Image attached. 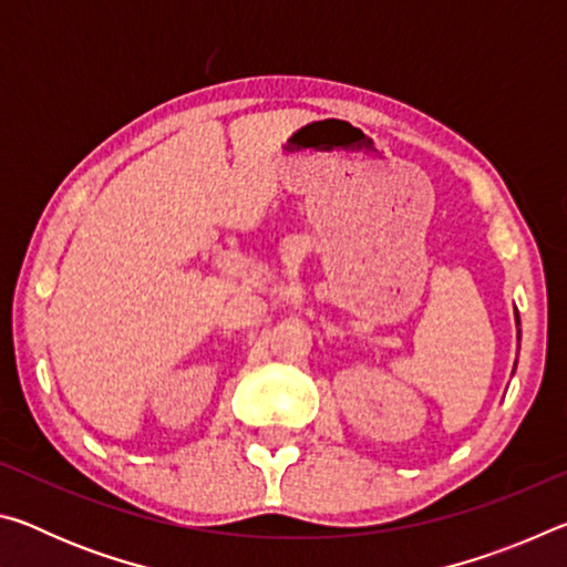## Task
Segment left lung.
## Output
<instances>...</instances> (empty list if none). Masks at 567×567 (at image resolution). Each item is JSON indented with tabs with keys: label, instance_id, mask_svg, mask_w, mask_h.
Returning <instances> with one entry per match:
<instances>
[{
	"label": "left lung",
	"instance_id": "8db88e82",
	"mask_svg": "<svg viewBox=\"0 0 567 567\" xmlns=\"http://www.w3.org/2000/svg\"><path fill=\"white\" fill-rule=\"evenodd\" d=\"M515 322H517V342H520V315H517V310H515ZM513 372H515V368H513Z\"/></svg>",
	"mask_w": 567,
	"mask_h": 567
}]
</instances>
